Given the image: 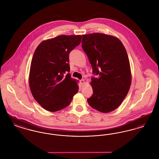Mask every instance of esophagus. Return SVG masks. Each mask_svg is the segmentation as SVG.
I'll return each instance as SVG.
<instances>
[{"label":"esophagus","mask_w":159,"mask_h":159,"mask_svg":"<svg viewBox=\"0 0 159 159\" xmlns=\"http://www.w3.org/2000/svg\"><path fill=\"white\" fill-rule=\"evenodd\" d=\"M80 83H81L82 84H83L84 83V79H82V80H80Z\"/></svg>","instance_id":"34e87169"}]
</instances>
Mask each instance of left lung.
<instances>
[{"mask_svg":"<svg viewBox=\"0 0 159 159\" xmlns=\"http://www.w3.org/2000/svg\"><path fill=\"white\" fill-rule=\"evenodd\" d=\"M82 46L92 68L93 94L88 102L102 113L116 109L128 93L131 72L128 53L118 38L102 33L82 36Z\"/></svg>","mask_w":159,"mask_h":159,"instance_id":"1","label":"left lung"}]
</instances>
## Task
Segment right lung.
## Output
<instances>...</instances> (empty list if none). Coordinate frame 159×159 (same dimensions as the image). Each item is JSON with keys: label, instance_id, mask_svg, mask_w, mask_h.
<instances>
[{"label": "right lung", "instance_id": "add662e5", "mask_svg": "<svg viewBox=\"0 0 159 159\" xmlns=\"http://www.w3.org/2000/svg\"><path fill=\"white\" fill-rule=\"evenodd\" d=\"M81 40V35H61L42 42L34 51L29 75L31 92L49 111L67 107L78 92L77 81L68 73L69 54Z\"/></svg>", "mask_w": 159, "mask_h": 159}]
</instances>
